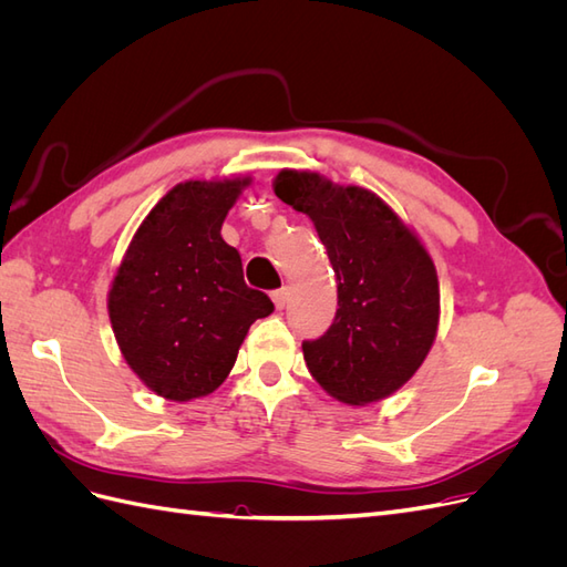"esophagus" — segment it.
I'll use <instances>...</instances> for the list:
<instances>
[{"label": "esophagus", "mask_w": 567, "mask_h": 567, "mask_svg": "<svg viewBox=\"0 0 567 567\" xmlns=\"http://www.w3.org/2000/svg\"><path fill=\"white\" fill-rule=\"evenodd\" d=\"M288 288H279V290H274L271 293V300H274V305H277V310H284V307L288 305Z\"/></svg>", "instance_id": "1"}]
</instances>
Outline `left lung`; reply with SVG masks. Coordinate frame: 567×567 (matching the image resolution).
<instances>
[{
	"mask_svg": "<svg viewBox=\"0 0 567 567\" xmlns=\"http://www.w3.org/2000/svg\"><path fill=\"white\" fill-rule=\"evenodd\" d=\"M274 194L312 219L338 281L331 329L302 342L307 369L346 404L390 398L419 371L437 336L440 284L431 252L369 188L281 169Z\"/></svg>",
	"mask_w": 567,
	"mask_h": 567,
	"instance_id": "8db88e82",
	"label": "left lung"
}]
</instances>
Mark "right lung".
I'll use <instances>...</instances> for the list:
<instances>
[{
	"label": "right lung",
	"instance_id": "1",
	"mask_svg": "<svg viewBox=\"0 0 567 567\" xmlns=\"http://www.w3.org/2000/svg\"><path fill=\"white\" fill-rule=\"evenodd\" d=\"M250 177L188 179L156 203L132 236L109 290V317L127 367L173 402L215 392L250 323L271 300L244 281L221 225Z\"/></svg>",
	"mask_w": 567,
	"mask_h": 567
}]
</instances>
